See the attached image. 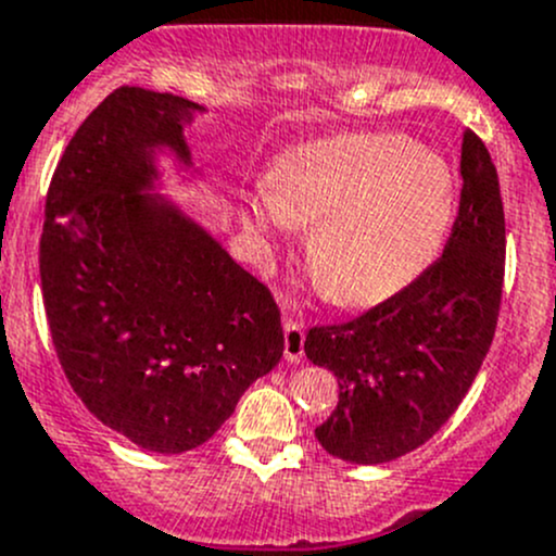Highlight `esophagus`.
I'll list each match as a JSON object with an SVG mask.
<instances>
[{
    "mask_svg": "<svg viewBox=\"0 0 556 556\" xmlns=\"http://www.w3.org/2000/svg\"><path fill=\"white\" fill-rule=\"evenodd\" d=\"M306 328L293 317H285V361L299 363L304 357Z\"/></svg>",
    "mask_w": 556,
    "mask_h": 556,
    "instance_id": "1",
    "label": "esophagus"
}]
</instances>
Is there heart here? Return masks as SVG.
Masks as SVG:
<instances>
[{
	"label": "heart",
	"mask_w": 556,
	"mask_h": 556,
	"mask_svg": "<svg viewBox=\"0 0 556 556\" xmlns=\"http://www.w3.org/2000/svg\"><path fill=\"white\" fill-rule=\"evenodd\" d=\"M457 182L439 153L397 134H339L274 161L239 206L244 228L279 242L312 226L306 263L319 293L366 309L417 282L444 250Z\"/></svg>",
	"instance_id": "b5f03b06"
}]
</instances>
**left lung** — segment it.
Wrapping results in <instances>:
<instances>
[{
    "instance_id": "8db88e82",
    "label": "left lung",
    "mask_w": 556,
    "mask_h": 556,
    "mask_svg": "<svg viewBox=\"0 0 556 556\" xmlns=\"http://www.w3.org/2000/svg\"><path fill=\"white\" fill-rule=\"evenodd\" d=\"M459 174V212L441 261L371 312L306 336V357L339 377V406L314 430L333 457L379 465L422 446L490 352L506 217L495 164L473 131L463 134Z\"/></svg>"
}]
</instances>
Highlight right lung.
<instances>
[{
    "label": "right lung",
    "instance_id": "right-lung-1",
    "mask_svg": "<svg viewBox=\"0 0 556 556\" xmlns=\"http://www.w3.org/2000/svg\"><path fill=\"white\" fill-rule=\"evenodd\" d=\"M204 106L117 88L66 144L45 201L39 277L55 355L88 412L137 446L182 454L233 414L285 350L266 285L161 188L193 169Z\"/></svg>",
    "mask_w": 556,
    "mask_h": 556
}]
</instances>
